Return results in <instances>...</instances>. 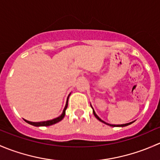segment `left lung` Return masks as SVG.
Listing matches in <instances>:
<instances>
[{
  "label": "left lung",
  "mask_w": 160,
  "mask_h": 160,
  "mask_svg": "<svg viewBox=\"0 0 160 160\" xmlns=\"http://www.w3.org/2000/svg\"><path fill=\"white\" fill-rule=\"evenodd\" d=\"M90 107H91V108H92V109H93V115H94L95 117H96V118L98 119V120H99L100 122H103V123L106 124V125H110V126H111V127H125V126H128V125H131V124H132V123H133L134 122H135V121H134V122H129V123H126V124H122V125H112V124H108V123H107V122H104V121H103L102 119H101V118H100L98 117V115H97V114H96V113H95L94 110H93V107H92L91 104H90Z\"/></svg>",
  "instance_id": "8db88e82"
}]
</instances>
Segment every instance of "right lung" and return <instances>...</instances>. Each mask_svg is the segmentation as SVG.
<instances>
[{"instance_id":"obj_1","label":"right lung","mask_w":160,"mask_h":160,"mask_svg":"<svg viewBox=\"0 0 160 160\" xmlns=\"http://www.w3.org/2000/svg\"><path fill=\"white\" fill-rule=\"evenodd\" d=\"M70 94H71V93H70V94H69L68 98H67V102H66L65 108H64L63 111H62V113L60 114V115L59 116V117L56 118L52 119V120H48V121H45V122H29V121H27V120H25V119H24V120H25V122H27V123H28V124H30V125H34V126H36V127H40V126H49V125H54V124H56V123H57V122H60L61 120H62V118H63L64 116H65V114H66V110H67V106H68L69 97H70Z\"/></svg>"}]
</instances>
